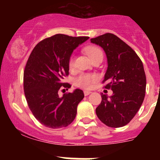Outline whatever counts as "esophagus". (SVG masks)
Masks as SVG:
<instances>
[{"label": "esophagus", "mask_w": 160, "mask_h": 160, "mask_svg": "<svg viewBox=\"0 0 160 160\" xmlns=\"http://www.w3.org/2000/svg\"><path fill=\"white\" fill-rule=\"evenodd\" d=\"M83 93H84V95H85V96H86V95L90 94L91 92L90 91H84Z\"/></svg>", "instance_id": "34e87169"}]
</instances>
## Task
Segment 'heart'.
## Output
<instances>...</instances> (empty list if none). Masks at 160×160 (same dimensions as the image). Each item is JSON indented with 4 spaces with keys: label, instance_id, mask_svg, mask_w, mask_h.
<instances>
[{
    "label": "heart",
    "instance_id": "heart-1",
    "mask_svg": "<svg viewBox=\"0 0 160 160\" xmlns=\"http://www.w3.org/2000/svg\"><path fill=\"white\" fill-rule=\"evenodd\" d=\"M85 52L86 54L89 56V58H91L92 61L95 59L97 57L100 56H103L102 49L98 48L96 46H89L86 47ZM68 65L70 68H73L74 66V58L71 56L69 59ZM98 80V77L95 74H82L75 79L74 82L75 85L78 87L82 88L85 89H90L94 83Z\"/></svg>",
    "mask_w": 160,
    "mask_h": 160
}]
</instances>
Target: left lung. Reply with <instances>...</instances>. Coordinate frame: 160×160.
<instances>
[{
    "instance_id": "8db88e82",
    "label": "left lung",
    "mask_w": 160,
    "mask_h": 160,
    "mask_svg": "<svg viewBox=\"0 0 160 160\" xmlns=\"http://www.w3.org/2000/svg\"><path fill=\"white\" fill-rule=\"evenodd\" d=\"M105 52L108 69L103 82L111 89L108 97L102 93V102L97 107V117L109 127L126 126L133 119L143 103L146 91V75L138 56L128 44L111 33L90 40Z\"/></svg>"
}]
</instances>
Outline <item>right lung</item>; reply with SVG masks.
Here are the masks:
<instances>
[{
    "mask_svg": "<svg viewBox=\"0 0 160 160\" xmlns=\"http://www.w3.org/2000/svg\"><path fill=\"white\" fill-rule=\"evenodd\" d=\"M89 38L56 34L39 42L29 56L24 71L25 98L34 117L47 127H66L75 119L83 92L77 89L62 98L58 92L71 86L63 82L69 74V59L74 49Z\"/></svg>",
    "mask_w": 160,
    "mask_h": 160,
    "instance_id": "1",
    "label": "right lung"
}]
</instances>
